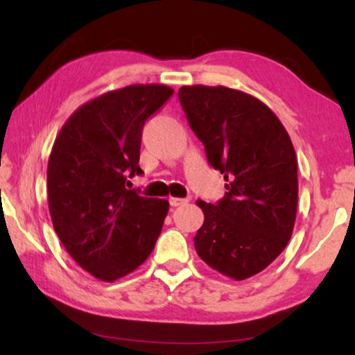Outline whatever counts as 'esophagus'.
<instances>
[{
	"label": "esophagus",
	"mask_w": 355,
	"mask_h": 355,
	"mask_svg": "<svg viewBox=\"0 0 355 355\" xmlns=\"http://www.w3.org/2000/svg\"><path fill=\"white\" fill-rule=\"evenodd\" d=\"M187 202H189V198H179V197H171V198H169V205H171V207L186 205Z\"/></svg>",
	"instance_id": "34e87169"
}]
</instances>
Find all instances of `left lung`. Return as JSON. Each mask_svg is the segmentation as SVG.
<instances>
[{
	"label": "left lung",
	"instance_id": "8db88e82",
	"mask_svg": "<svg viewBox=\"0 0 355 355\" xmlns=\"http://www.w3.org/2000/svg\"><path fill=\"white\" fill-rule=\"evenodd\" d=\"M208 163L225 174L220 202L198 200L205 220L193 237L200 259L241 281L288 245L297 211V158L284 125L259 98L227 87L178 92Z\"/></svg>",
	"mask_w": 355,
	"mask_h": 355
}]
</instances>
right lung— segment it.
I'll return each mask as SVG.
<instances>
[{
	"label": "right lung",
	"mask_w": 355,
	"mask_h": 355,
	"mask_svg": "<svg viewBox=\"0 0 355 355\" xmlns=\"http://www.w3.org/2000/svg\"><path fill=\"white\" fill-rule=\"evenodd\" d=\"M174 94L129 85L82 105L58 134L48 159V207L58 237L92 276L114 281L152 254L169 203L128 189L139 166L142 129Z\"/></svg>",
	"instance_id": "1"
}]
</instances>
